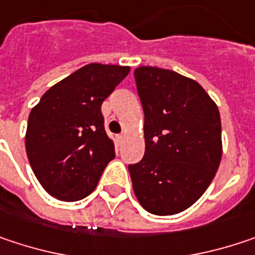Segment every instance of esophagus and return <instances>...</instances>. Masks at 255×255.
Returning a JSON list of instances; mask_svg holds the SVG:
<instances>
[{"label":"esophagus","mask_w":255,"mask_h":255,"mask_svg":"<svg viewBox=\"0 0 255 255\" xmlns=\"http://www.w3.org/2000/svg\"><path fill=\"white\" fill-rule=\"evenodd\" d=\"M124 140V135L121 134V135H118V141H123Z\"/></svg>","instance_id":"34e87169"}]
</instances>
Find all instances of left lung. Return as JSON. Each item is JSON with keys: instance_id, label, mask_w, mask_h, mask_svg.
<instances>
[{"instance_id": "left-lung-1", "label": "left lung", "mask_w": 255, "mask_h": 255, "mask_svg": "<svg viewBox=\"0 0 255 255\" xmlns=\"http://www.w3.org/2000/svg\"><path fill=\"white\" fill-rule=\"evenodd\" d=\"M144 112V156L129 165L134 194L153 215L193 206L213 181L222 159L219 109L188 77L157 67L134 71Z\"/></svg>"}]
</instances>
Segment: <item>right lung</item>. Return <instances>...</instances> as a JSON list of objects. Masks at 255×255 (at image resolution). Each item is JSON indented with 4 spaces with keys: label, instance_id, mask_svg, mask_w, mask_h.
Instances as JSON below:
<instances>
[{
    "label": "right lung",
    "instance_id": "obj_1",
    "mask_svg": "<svg viewBox=\"0 0 255 255\" xmlns=\"http://www.w3.org/2000/svg\"><path fill=\"white\" fill-rule=\"evenodd\" d=\"M128 73L129 67L87 64L52 86L30 111L26 153L37 181L52 197H87L115 157L101 106Z\"/></svg>",
    "mask_w": 255,
    "mask_h": 255
}]
</instances>
